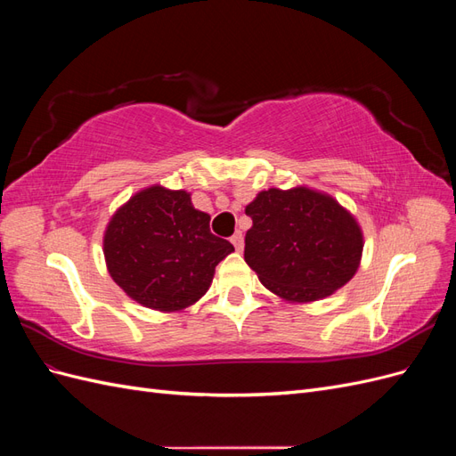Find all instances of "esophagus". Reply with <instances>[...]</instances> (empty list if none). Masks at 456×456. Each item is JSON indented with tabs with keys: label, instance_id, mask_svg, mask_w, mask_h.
I'll list each match as a JSON object with an SVG mask.
<instances>
[{
	"label": "esophagus",
	"instance_id": "1",
	"mask_svg": "<svg viewBox=\"0 0 456 456\" xmlns=\"http://www.w3.org/2000/svg\"><path fill=\"white\" fill-rule=\"evenodd\" d=\"M230 241L233 243V247H236V251H243V233L241 232H236L233 236L230 238Z\"/></svg>",
	"mask_w": 456,
	"mask_h": 456
}]
</instances>
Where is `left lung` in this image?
Listing matches in <instances>:
<instances>
[{
	"mask_svg": "<svg viewBox=\"0 0 456 456\" xmlns=\"http://www.w3.org/2000/svg\"><path fill=\"white\" fill-rule=\"evenodd\" d=\"M245 215L253 220L245 262L281 298L310 302L333 295L360 266V226L320 191L270 188L247 205Z\"/></svg>",
	"mask_w": 456,
	"mask_h": 456,
	"instance_id": "obj_1",
	"label": "left lung"
}]
</instances>
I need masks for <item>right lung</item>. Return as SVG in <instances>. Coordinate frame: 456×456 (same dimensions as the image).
<instances>
[{"mask_svg": "<svg viewBox=\"0 0 456 456\" xmlns=\"http://www.w3.org/2000/svg\"><path fill=\"white\" fill-rule=\"evenodd\" d=\"M209 220L183 190L139 191L106 228L110 275L146 308L175 312L194 305L209 289L215 266L233 251L211 233Z\"/></svg>", "mask_w": 456, "mask_h": 456, "instance_id": "1", "label": "right lung"}]
</instances>
